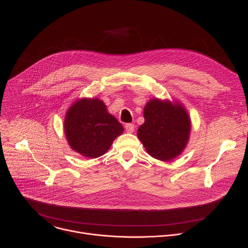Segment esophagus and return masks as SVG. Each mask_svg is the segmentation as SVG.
<instances>
[{
	"instance_id": "34e87169",
	"label": "esophagus",
	"mask_w": 248,
	"mask_h": 248,
	"mask_svg": "<svg viewBox=\"0 0 248 248\" xmlns=\"http://www.w3.org/2000/svg\"><path fill=\"white\" fill-rule=\"evenodd\" d=\"M124 127H125V131L127 133H133L135 131V124H126L124 125Z\"/></svg>"
}]
</instances>
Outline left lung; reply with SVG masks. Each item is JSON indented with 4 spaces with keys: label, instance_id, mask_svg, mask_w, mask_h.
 I'll list each match as a JSON object with an SVG mask.
<instances>
[{
    "label": "left lung",
    "instance_id": "left-lung-1",
    "mask_svg": "<svg viewBox=\"0 0 248 248\" xmlns=\"http://www.w3.org/2000/svg\"><path fill=\"white\" fill-rule=\"evenodd\" d=\"M145 123L138 129V137L153 158L170 161L184 150L191 124L180 104L152 99L144 110Z\"/></svg>",
    "mask_w": 248,
    "mask_h": 248
}]
</instances>
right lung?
<instances>
[{
  "mask_svg": "<svg viewBox=\"0 0 248 248\" xmlns=\"http://www.w3.org/2000/svg\"><path fill=\"white\" fill-rule=\"evenodd\" d=\"M64 129L74 151L87 158H97L107 153L114 139L123 134L124 126L108 112L101 100L83 98L68 109Z\"/></svg>",
  "mask_w": 248,
  "mask_h": 248,
  "instance_id": "right-lung-1",
  "label": "right lung"
}]
</instances>
